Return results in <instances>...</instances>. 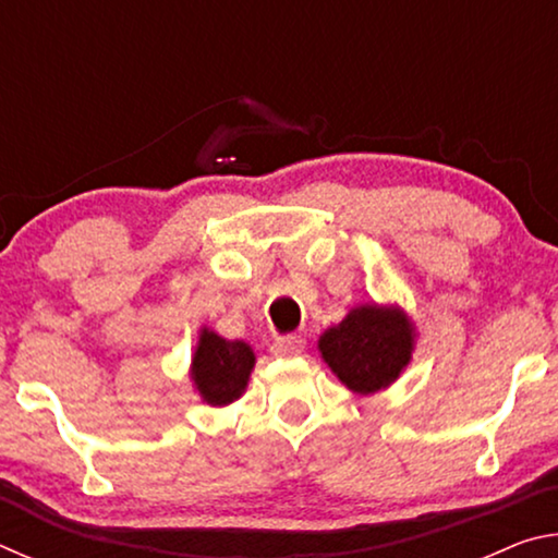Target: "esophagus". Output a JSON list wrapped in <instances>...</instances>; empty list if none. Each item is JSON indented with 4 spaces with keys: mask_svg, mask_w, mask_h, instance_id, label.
Segmentation results:
<instances>
[{
    "mask_svg": "<svg viewBox=\"0 0 558 558\" xmlns=\"http://www.w3.org/2000/svg\"><path fill=\"white\" fill-rule=\"evenodd\" d=\"M270 349L276 356H298V354H302V349H305V339L298 335L278 337Z\"/></svg>",
    "mask_w": 558,
    "mask_h": 558,
    "instance_id": "esophagus-1",
    "label": "esophagus"
}]
</instances>
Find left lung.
Wrapping results in <instances>:
<instances>
[{
	"label": "left lung",
	"instance_id": "left-lung-1",
	"mask_svg": "<svg viewBox=\"0 0 558 558\" xmlns=\"http://www.w3.org/2000/svg\"><path fill=\"white\" fill-rule=\"evenodd\" d=\"M413 323L401 307L359 305L319 337L325 364L349 391L369 396L391 386L411 362Z\"/></svg>",
	"mask_w": 558,
	"mask_h": 558
}]
</instances>
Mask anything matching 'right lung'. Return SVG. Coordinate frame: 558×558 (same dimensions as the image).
<instances>
[{
	"label": "right lung",
	"instance_id": "right-lung-1",
	"mask_svg": "<svg viewBox=\"0 0 558 558\" xmlns=\"http://www.w3.org/2000/svg\"><path fill=\"white\" fill-rule=\"evenodd\" d=\"M253 364H256V354L248 344L241 339L231 342L204 327L192 356L194 389L209 405H229L241 399L248 386Z\"/></svg>",
	"mask_w": 558,
	"mask_h": 558
}]
</instances>
